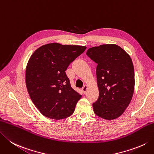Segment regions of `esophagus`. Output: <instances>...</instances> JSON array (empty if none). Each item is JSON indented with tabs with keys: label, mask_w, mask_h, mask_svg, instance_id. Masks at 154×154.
Masks as SVG:
<instances>
[{
	"label": "esophagus",
	"mask_w": 154,
	"mask_h": 154,
	"mask_svg": "<svg viewBox=\"0 0 154 154\" xmlns=\"http://www.w3.org/2000/svg\"><path fill=\"white\" fill-rule=\"evenodd\" d=\"M87 85H85L83 87H82V91L83 93H85L87 91Z\"/></svg>",
	"instance_id": "obj_1"
}]
</instances>
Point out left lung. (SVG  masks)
Segmentation results:
<instances>
[{
  "label": "left lung",
  "instance_id": "8db88e82",
  "mask_svg": "<svg viewBox=\"0 0 154 154\" xmlns=\"http://www.w3.org/2000/svg\"><path fill=\"white\" fill-rule=\"evenodd\" d=\"M86 55L97 64L99 98L93 103L95 115L114 119L124 112L134 94V69L131 57L116 45L89 48Z\"/></svg>",
  "mask_w": 154,
  "mask_h": 154
}]
</instances>
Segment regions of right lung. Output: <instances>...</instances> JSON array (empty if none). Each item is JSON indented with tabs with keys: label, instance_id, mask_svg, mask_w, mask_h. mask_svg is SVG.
<instances>
[{
	"label": "right lung",
	"instance_id": "right-lung-1",
	"mask_svg": "<svg viewBox=\"0 0 154 154\" xmlns=\"http://www.w3.org/2000/svg\"><path fill=\"white\" fill-rule=\"evenodd\" d=\"M86 47L50 43L39 47L26 68V85L32 101L45 117L62 119L73 113L81 95L66 75L70 63Z\"/></svg>",
	"mask_w": 154,
	"mask_h": 154
}]
</instances>
